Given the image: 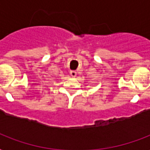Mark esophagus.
<instances>
[{"instance_id":"esophagus-1","label":"esophagus","mask_w":150,"mask_h":150,"mask_svg":"<svg viewBox=\"0 0 150 150\" xmlns=\"http://www.w3.org/2000/svg\"><path fill=\"white\" fill-rule=\"evenodd\" d=\"M70 75L72 76V77H75L76 75H77V71H70Z\"/></svg>"}]
</instances>
